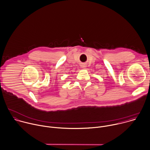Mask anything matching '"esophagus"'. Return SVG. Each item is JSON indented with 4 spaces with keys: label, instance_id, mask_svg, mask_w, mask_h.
<instances>
[{
    "label": "esophagus",
    "instance_id": "esophagus-1",
    "mask_svg": "<svg viewBox=\"0 0 150 150\" xmlns=\"http://www.w3.org/2000/svg\"><path fill=\"white\" fill-rule=\"evenodd\" d=\"M81 67H82V68H83V69H84V68L86 67V66H85L84 64H83V65H81Z\"/></svg>",
    "mask_w": 150,
    "mask_h": 150
}]
</instances>
